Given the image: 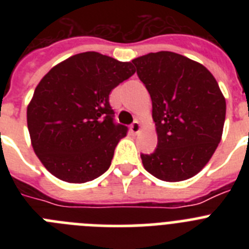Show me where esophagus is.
<instances>
[{"label": "esophagus", "instance_id": "34e87169", "mask_svg": "<svg viewBox=\"0 0 249 249\" xmlns=\"http://www.w3.org/2000/svg\"><path fill=\"white\" fill-rule=\"evenodd\" d=\"M129 129H131V132L133 133V135H136V133H138V132L141 131V123L138 122V121H135V122L131 124Z\"/></svg>", "mask_w": 249, "mask_h": 249}]
</instances>
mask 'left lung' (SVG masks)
<instances>
[{"label": "left lung", "mask_w": 249, "mask_h": 249, "mask_svg": "<svg viewBox=\"0 0 249 249\" xmlns=\"http://www.w3.org/2000/svg\"><path fill=\"white\" fill-rule=\"evenodd\" d=\"M152 100L157 148L141 155L147 172L160 181L193 177L221 142L226 98L203 65L160 51L132 59Z\"/></svg>", "instance_id": "obj_1"}]
</instances>
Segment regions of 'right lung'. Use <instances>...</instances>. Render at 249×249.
<instances>
[{
  "label": "right lung",
  "instance_id": "right-lung-1",
  "mask_svg": "<svg viewBox=\"0 0 249 249\" xmlns=\"http://www.w3.org/2000/svg\"><path fill=\"white\" fill-rule=\"evenodd\" d=\"M131 62L98 52L74 54L39 81L27 106L35 153L51 175L85 183L111 166L127 127L113 123L109 93L135 73Z\"/></svg>",
  "mask_w": 249,
  "mask_h": 249
}]
</instances>
